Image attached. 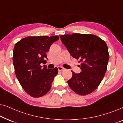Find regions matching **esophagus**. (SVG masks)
Listing matches in <instances>:
<instances>
[{
	"label": "esophagus",
	"mask_w": 123,
	"mask_h": 123,
	"mask_svg": "<svg viewBox=\"0 0 123 123\" xmlns=\"http://www.w3.org/2000/svg\"><path fill=\"white\" fill-rule=\"evenodd\" d=\"M58 69L59 71H63V70H64V68H63V67H58Z\"/></svg>",
	"instance_id": "1"
}]
</instances>
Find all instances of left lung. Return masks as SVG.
<instances>
[{
    "mask_svg": "<svg viewBox=\"0 0 123 123\" xmlns=\"http://www.w3.org/2000/svg\"><path fill=\"white\" fill-rule=\"evenodd\" d=\"M62 42L74 58L78 60L82 71L72 70L69 86L75 93L85 96L93 92L103 80L109 54L105 41L92 34L73 33L60 36Z\"/></svg>",
    "mask_w": 123,
    "mask_h": 123,
    "instance_id": "obj_1",
    "label": "left lung"
}]
</instances>
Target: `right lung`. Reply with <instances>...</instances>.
<instances>
[{"label": "right lung", "mask_w": 123, "mask_h": 123, "mask_svg": "<svg viewBox=\"0 0 123 123\" xmlns=\"http://www.w3.org/2000/svg\"><path fill=\"white\" fill-rule=\"evenodd\" d=\"M59 38L58 36H28L15 44L13 56L15 73L22 87L31 97H42L48 93L58 74L57 68L49 69L40 64L46 62V53Z\"/></svg>", "instance_id": "obj_1"}]
</instances>
